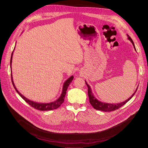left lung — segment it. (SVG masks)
I'll return each mask as SVG.
<instances>
[{"label":"left lung","mask_w":148,"mask_h":148,"mask_svg":"<svg viewBox=\"0 0 148 148\" xmlns=\"http://www.w3.org/2000/svg\"><path fill=\"white\" fill-rule=\"evenodd\" d=\"M127 36L128 39H129L131 41V42L132 43L133 47H134L135 50L136 51V47H135L134 43V42L132 40V38L128 35H127ZM85 83H86V85L88 86V94L90 104H91L92 106V107L95 109V110L102 111H104V112H110V111H115L116 110H118L119 108H120L122 106H123L128 101L132 99V97L134 95V94H136L137 90L138 89V87H137V89H136V91H135L134 93L131 96V97L129 99H127L125 101L121 102V103H116V104H115V103H108L101 102V101H99V100L96 99L95 96L94 95L92 92V89H91V87H90V86L88 84L86 81H85Z\"/></svg>","instance_id":"left-lung-1"}]
</instances>
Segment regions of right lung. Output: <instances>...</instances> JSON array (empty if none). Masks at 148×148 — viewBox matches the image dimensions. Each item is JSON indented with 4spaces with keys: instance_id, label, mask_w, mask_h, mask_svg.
Returning <instances> with one entry per match:
<instances>
[{
    "instance_id": "1",
    "label": "right lung",
    "mask_w": 148,
    "mask_h": 148,
    "mask_svg": "<svg viewBox=\"0 0 148 148\" xmlns=\"http://www.w3.org/2000/svg\"><path fill=\"white\" fill-rule=\"evenodd\" d=\"M13 52L14 51H12V53L11 54V60H10V68L11 69V63H12V55H13ZM11 81H12V85H13V86L14 88V89H16V91H17V92L20 95L21 97L27 103L31 106L32 107H33L34 108L36 109L37 110H40V111H51V110H56V109L58 108L64 101V99H65V95L66 93V91H67V89L68 86L69 85V84L71 83L74 79V76L72 75L71 76L69 79H68L65 83H63V88H62V94L60 95V96L59 97V99H57V100H56L55 101H53V102H50V103H38V102H36L34 101H32L29 100L28 99L26 98L20 92L18 91V90L17 89L13 80H12V71H11Z\"/></svg>"
}]
</instances>
